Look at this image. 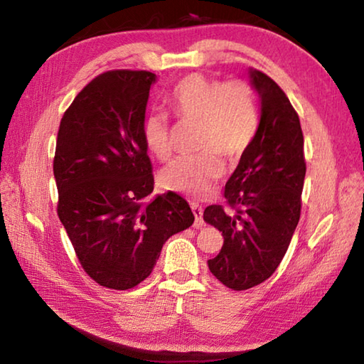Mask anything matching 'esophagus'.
<instances>
[{
	"instance_id": "34e87169",
	"label": "esophagus",
	"mask_w": 364,
	"mask_h": 364,
	"mask_svg": "<svg viewBox=\"0 0 364 364\" xmlns=\"http://www.w3.org/2000/svg\"><path fill=\"white\" fill-rule=\"evenodd\" d=\"M191 208H193V213H194V226L196 228H200L204 225V220H202V213H204V208H202L199 204H191Z\"/></svg>"
}]
</instances>
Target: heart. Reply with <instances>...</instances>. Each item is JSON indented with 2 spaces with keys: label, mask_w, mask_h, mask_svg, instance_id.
<instances>
[{
  "label": "heart",
  "mask_w": 364,
  "mask_h": 364,
  "mask_svg": "<svg viewBox=\"0 0 364 364\" xmlns=\"http://www.w3.org/2000/svg\"><path fill=\"white\" fill-rule=\"evenodd\" d=\"M171 109L181 125H197V156L181 157L162 171L165 188L189 197H205L223 176V162L236 160L249 149L257 132L254 96L241 80L221 82L204 75H189L175 86ZM147 149L159 160L173 154L167 117L151 114L143 127Z\"/></svg>",
  "instance_id": "1"
}]
</instances>
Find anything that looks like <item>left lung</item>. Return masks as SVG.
Instances as JSON below:
<instances>
[{
  "instance_id": "1",
  "label": "left lung",
  "mask_w": 364,
  "mask_h": 364,
  "mask_svg": "<svg viewBox=\"0 0 364 364\" xmlns=\"http://www.w3.org/2000/svg\"><path fill=\"white\" fill-rule=\"evenodd\" d=\"M260 123L225 186L226 208L208 205L204 220L223 234L208 268L221 284L245 291L267 281L284 258L300 220L305 180L304 133L279 85L250 70Z\"/></svg>"
}]
</instances>
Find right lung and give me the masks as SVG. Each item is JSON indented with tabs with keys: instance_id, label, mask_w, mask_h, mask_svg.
Listing matches in <instances>:
<instances>
[{
	"instance_id": "right-lung-1",
	"label": "right lung",
	"mask_w": 364,
	"mask_h": 364,
	"mask_svg": "<svg viewBox=\"0 0 364 364\" xmlns=\"http://www.w3.org/2000/svg\"><path fill=\"white\" fill-rule=\"evenodd\" d=\"M154 82L147 70L101 73L77 95L58 132L59 220L86 274L115 291L144 281L165 241L194 223L173 191L151 197L143 127Z\"/></svg>"
}]
</instances>
